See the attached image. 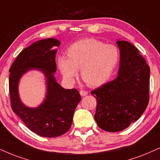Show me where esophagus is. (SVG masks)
I'll use <instances>...</instances> for the list:
<instances>
[{"label": "esophagus", "mask_w": 160, "mask_h": 160, "mask_svg": "<svg viewBox=\"0 0 160 160\" xmlns=\"http://www.w3.org/2000/svg\"><path fill=\"white\" fill-rule=\"evenodd\" d=\"M80 94L82 97H84V96H86V95L88 94V92H86V91H85V90H80Z\"/></svg>", "instance_id": "1"}]
</instances>
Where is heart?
I'll list each match as a JSON object with an SVG mask.
<instances>
[{
    "mask_svg": "<svg viewBox=\"0 0 160 160\" xmlns=\"http://www.w3.org/2000/svg\"><path fill=\"white\" fill-rule=\"evenodd\" d=\"M120 61V52L113 44H105L94 38H86L72 44L67 57L60 55L58 67L63 78L72 82L81 69V77L91 87L106 83Z\"/></svg>",
    "mask_w": 160,
    "mask_h": 160,
    "instance_id": "1",
    "label": "heart"
}]
</instances>
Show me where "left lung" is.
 <instances>
[{
  "instance_id": "left-lung-1",
  "label": "left lung",
  "mask_w": 160,
  "mask_h": 160,
  "mask_svg": "<svg viewBox=\"0 0 160 160\" xmlns=\"http://www.w3.org/2000/svg\"><path fill=\"white\" fill-rule=\"evenodd\" d=\"M120 68L117 77L91 92L97 100L94 120L100 128L117 132L142 116L149 102L150 68L139 50L118 40Z\"/></svg>"
}]
</instances>
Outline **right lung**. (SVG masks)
<instances>
[{
	"mask_svg": "<svg viewBox=\"0 0 160 160\" xmlns=\"http://www.w3.org/2000/svg\"><path fill=\"white\" fill-rule=\"evenodd\" d=\"M60 41L55 38L38 40L18 54L9 69L11 106L32 132L44 137H56L69 130L74 110L81 100L76 88L66 89L56 81V47ZM38 70L46 79L47 92L43 102L35 108L26 107L20 100L18 85L22 76Z\"/></svg>",
	"mask_w": 160,
	"mask_h": 160,
	"instance_id": "obj_1",
	"label": "right lung"
}]
</instances>
